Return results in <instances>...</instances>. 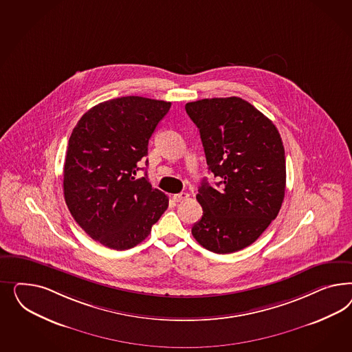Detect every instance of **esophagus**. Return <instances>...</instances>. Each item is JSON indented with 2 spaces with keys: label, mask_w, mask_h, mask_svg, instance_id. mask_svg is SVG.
<instances>
[{
  "label": "esophagus",
  "mask_w": 352,
  "mask_h": 352,
  "mask_svg": "<svg viewBox=\"0 0 352 352\" xmlns=\"http://www.w3.org/2000/svg\"><path fill=\"white\" fill-rule=\"evenodd\" d=\"M188 193L187 192H181V193H175V195H173V200L175 201V203H179V201H183V200H186V199H188Z\"/></svg>",
  "instance_id": "1"
}]
</instances>
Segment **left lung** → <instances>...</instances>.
Wrapping results in <instances>:
<instances>
[{
  "mask_svg": "<svg viewBox=\"0 0 352 352\" xmlns=\"http://www.w3.org/2000/svg\"><path fill=\"white\" fill-rule=\"evenodd\" d=\"M200 130L209 171L197 201L203 217L192 234L205 249L227 254L253 244L280 212L285 195V151L270 118L237 96L186 104Z\"/></svg>",
  "mask_w": 352,
  "mask_h": 352,
  "instance_id": "1",
  "label": "left lung"
}]
</instances>
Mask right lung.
<instances>
[{
	"instance_id": "right-lung-1",
	"label": "right lung",
	"mask_w": 352,
	"mask_h": 352,
	"mask_svg": "<svg viewBox=\"0 0 352 352\" xmlns=\"http://www.w3.org/2000/svg\"><path fill=\"white\" fill-rule=\"evenodd\" d=\"M170 106L143 96L111 99L90 108L71 134L64 200L78 226L102 245L115 250L138 245L168 209V196L152 188L147 174L135 175Z\"/></svg>"
}]
</instances>
